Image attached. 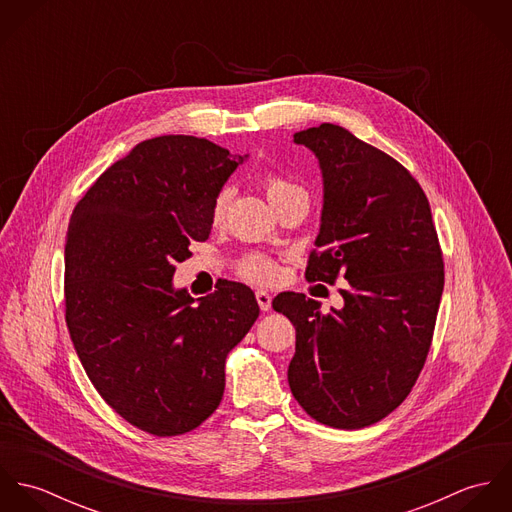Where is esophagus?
<instances>
[{
	"mask_svg": "<svg viewBox=\"0 0 512 512\" xmlns=\"http://www.w3.org/2000/svg\"><path fill=\"white\" fill-rule=\"evenodd\" d=\"M256 301H258V305H260L262 311H268V309L272 307V295L268 292H264V290H258V292H256Z\"/></svg>",
	"mask_w": 512,
	"mask_h": 512,
	"instance_id": "esophagus-1",
	"label": "esophagus"
}]
</instances>
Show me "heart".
<instances>
[{"instance_id":"1","label":"heart","mask_w":512,"mask_h":512,"mask_svg":"<svg viewBox=\"0 0 512 512\" xmlns=\"http://www.w3.org/2000/svg\"><path fill=\"white\" fill-rule=\"evenodd\" d=\"M264 189H266V195L270 199V203L276 207H280L284 201L292 199V197H307L305 191L295 185L290 179L278 175V173H266L264 175ZM230 199H232V191L226 187V189H220L217 193V197L213 199V205H211V222L215 226H219L226 219V211H228V205H230ZM236 274L250 282V284H258V286H266V284H274L280 276V270L276 266L274 260L266 258V256H260V254H250L246 258H242L236 266Z\"/></svg>"}]
</instances>
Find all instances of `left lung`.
I'll return each mask as SVG.
<instances>
[{"mask_svg":"<svg viewBox=\"0 0 512 512\" xmlns=\"http://www.w3.org/2000/svg\"><path fill=\"white\" fill-rule=\"evenodd\" d=\"M293 140L317 155L325 185L305 278L349 286L329 313L303 293L272 301L295 327L288 380L315 422L361 430L396 410L426 365L443 292L438 232L420 183L388 153L335 124Z\"/></svg>","mask_w":512,"mask_h":512,"instance_id":"1","label":"left lung"}]
</instances>
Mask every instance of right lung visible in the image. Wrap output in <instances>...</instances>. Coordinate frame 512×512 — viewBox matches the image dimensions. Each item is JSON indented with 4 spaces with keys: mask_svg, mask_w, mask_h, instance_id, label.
Masks as SVG:
<instances>
[{
    "mask_svg": "<svg viewBox=\"0 0 512 512\" xmlns=\"http://www.w3.org/2000/svg\"><path fill=\"white\" fill-rule=\"evenodd\" d=\"M242 163L205 138L161 136L110 165L76 203L65 246V319L104 402L157 438L199 428L224 392L228 353L260 307L217 282L173 292L175 266L211 234V205Z\"/></svg>",
    "mask_w": 512,
    "mask_h": 512,
    "instance_id": "1",
    "label": "right lung"
}]
</instances>
